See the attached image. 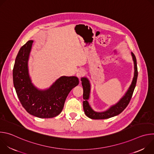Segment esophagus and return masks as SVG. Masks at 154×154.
<instances>
[{"label":"esophagus","mask_w":154,"mask_h":154,"mask_svg":"<svg viewBox=\"0 0 154 154\" xmlns=\"http://www.w3.org/2000/svg\"><path fill=\"white\" fill-rule=\"evenodd\" d=\"M85 74V70L83 69H80L77 71V76L79 78H81L83 76H84V75Z\"/></svg>","instance_id":"1"}]
</instances>
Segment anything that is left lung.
I'll list each match as a JSON object with an SVG mask.
<instances>
[{
	"instance_id": "8db88e82",
	"label": "left lung",
	"mask_w": 154,
	"mask_h": 154,
	"mask_svg": "<svg viewBox=\"0 0 154 154\" xmlns=\"http://www.w3.org/2000/svg\"><path fill=\"white\" fill-rule=\"evenodd\" d=\"M131 55L133 57V60L135 66V73L133 81L131 82L130 86L127 90L124 97L115 105L111 106L106 111L103 112H96L91 108L87 100L89 99L90 91V84L86 78L83 77L81 79L82 85L83 89V109L85 115L91 119H104L115 116L124 111V109L128 105L131 97H132L135 88L136 86L137 77H138V68L137 64V59L133 52H131Z\"/></svg>"
}]
</instances>
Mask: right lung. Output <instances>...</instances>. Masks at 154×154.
<instances>
[{
	"label": "right lung",
	"mask_w": 154,
	"mask_h": 154,
	"mask_svg": "<svg viewBox=\"0 0 154 154\" xmlns=\"http://www.w3.org/2000/svg\"><path fill=\"white\" fill-rule=\"evenodd\" d=\"M33 42L27 41L16 56L13 69L14 86L20 103L29 114L40 118H54L61 112L66 99L79 80L75 76H63L49 89L38 90L28 72L27 62Z\"/></svg>",
	"instance_id": "1"
}]
</instances>
